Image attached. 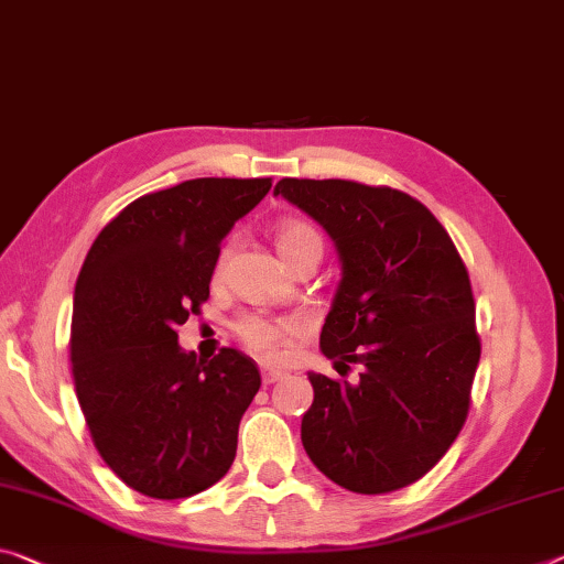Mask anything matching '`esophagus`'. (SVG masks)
<instances>
[{"instance_id":"34e87169","label":"esophagus","mask_w":564,"mask_h":564,"mask_svg":"<svg viewBox=\"0 0 564 564\" xmlns=\"http://www.w3.org/2000/svg\"><path fill=\"white\" fill-rule=\"evenodd\" d=\"M261 377H263V383L265 387H271V383H275V381H281L285 373L283 371H279V369H261Z\"/></svg>"}]
</instances>
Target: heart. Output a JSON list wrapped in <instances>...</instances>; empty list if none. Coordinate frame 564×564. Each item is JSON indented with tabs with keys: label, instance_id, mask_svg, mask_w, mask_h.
Wrapping results in <instances>:
<instances>
[{
	"label": "heart",
	"instance_id": "1",
	"mask_svg": "<svg viewBox=\"0 0 564 564\" xmlns=\"http://www.w3.org/2000/svg\"><path fill=\"white\" fill-rule=\"evenodd\" d=\"M275 246H279L281 256L285 258V263L293 261L301 250H306L311 246H318L324 250V240H321L318 230L311 228L308 223L303 220H283L275 228ZM230 250H234V240H226L218 253L216 261V273L220 275L223 268L228 263ZM236 336L243 341L248 351H253L256 356H261L265 361H275L283 354V348L289 346L293 330L296 326L291 321L283 318H268L261 314H248L243 318L236 321Z\"/></svg>",
	"mask_w": 564,
	"mask_h": 564
}]
</instances>
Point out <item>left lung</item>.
I'll return each mask as SVG.
<instances>
[{
	"mask_svg": "<svg viewBox=\"0 0 564 564\" xmlns=\"http://www.w3.org/2000/svg\"><path fill=\"white\" fill-rule=\"evenodd\" d=\"M275 195L334 238L344 263L321 351L359 383L308 373L301 442L328 479L359 495L414 485L467 422L481 341L454 240L424 203L387 185L283 177Z\"/></svg>",
	"mask_w": 564,
	"mask_h": 564,
	"instance_id": "8db88e82",
	"label": "left lung"
}]
</instances>
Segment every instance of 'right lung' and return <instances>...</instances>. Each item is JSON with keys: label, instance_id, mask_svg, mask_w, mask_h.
Here are the masks:
<instances>
[{"label": "right lung", "instance_id": "right-lung-1", "mask_svg": "<svg viewBox=\"0 0 564 564\" xmlns=\"http://www.w3.org/2000/svg\"><path fill=\"white\" fill-rule=\"evenodd\" d=\"M271 185L195 177L142 195L100 230L77 275L69 361L79 409L107 467L140 495L193 497L236 459L261 371L238 348L198 361L177 346V326L200 314L220 240Z\"/></svg>", "mask_w": 564, "mask_h": 564}]
</instances>
